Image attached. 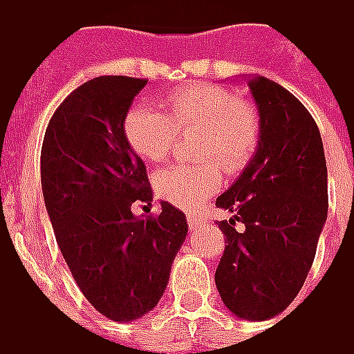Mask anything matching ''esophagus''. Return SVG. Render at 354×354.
I'll use <instances>...</instances> for the list:
<instances>
[{
    "instance_id": "1",
    "label": "esophagus",
    "mask_w": 354,
    "mask_h": 354,
    "mask_svg": "<svg viewBox=\"0 0 354 354\" xmlns=\"http://www.w3.org/2000/svg\"><path fill=\"white\" fill-rule=\"evenodd\" d=\"M187 222H189V227H191V230H196V227L201 226V218L194 214L187 216Z\"/></svg>"
}]
</instances>
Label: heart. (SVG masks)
<instances>
[{"mask_svg": "<svg viewBox=\"0 0 354 354\" xmlns=\"http://www.w3.org/2000/svg\"><path fill=\"white\" fill-rule=\"evenodd\" d=\"M201 134L198 167L171 165L156 175V193L183 210H194L222 185V171H239L257 148L259 118L251 103L216 85L173 91L165 111L136 105L124 118V138L142 160L158 163L173 149L177 132ZM221 163L218 166L215 161Z\"/></svg>", "mask_w": 354, "mask_h": 354, "instance_id": "heart-1", "label": "heart"}]
</instances>
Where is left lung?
Returning a JSON list of instances; mask_svg holds the SVG:
<instances>
[{
  "mask_svg": "<svg viewBox=\"0 0 354 354\" xmlns=\"http://www.w3.org/2000/svg\"><path fill=\"white\" fill-rule=\"evenodd\" d=\"M259 111V142L248 167L216 198L226 249L216 288L241 319L265 322L300 292L327 220V165L312 115L290 91L248 77ZM242 224V230L235 227Z\"/></svg>",
  "mask_w": 354,
  "mask_h": 354,
  "instance_id": "8db88e82",
  "label": "left lung"
}]
</instances>
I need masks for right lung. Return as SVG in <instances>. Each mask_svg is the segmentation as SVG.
Segmentation results:
<instances>
[{
	"mask_svg": "<svg viewBox=\"0 0 354 354\" xmlns=\"http://www.w3.org/2000/svg\"><path fill=\"white\" fill-rule=\"evenodd\" d=\"M146 80L101 75L80 85L50 118L40 183L54 236L83 296L99 314L127 324L153 310L187 238V218L151 203L146 165L124 138V118Z\"/></svg>",
	"mask_w": 354,
	"mask_h": 354,
	"instance_id": "obj_1",
	"label": "right lung"
}]
</instances>
